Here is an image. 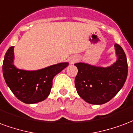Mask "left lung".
I'll return each instance as SVG.
<instances>
[{"label":"left lung","instance_id":"1","mask_svg":"<svg viewBox=\"0 0 133 133\" xmlns=\"http://www.w3.org/2000/svg\"><path fill=\"white\" fill-rule=\"evenodd\" d=\"M118 60L109 67H96L76 63L78 69L75 87L80 97L91 104H103L109 101L123 87L128 76V62L123 49L115 44Z\"/></svg>","mask_w":133,"mask_h":133}]
</instances>
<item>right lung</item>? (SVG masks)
I'll return each instance as SVG.
<instances>
[{"label":"right lung","mask_w":133,"mask_h":133,"mask_svg":"<svg viewBox=\"0 0 133 133\" xmlns=\"http://www.w3.org/2000/svg\"><path fill=\"white\" fill-rule=\"evenodd\" d=\"M14 46L8 49L3 64L5 81L13 94L25 103H35L44 101L51 91L52 80L55 75L68 66V63H59L40 70L17 69L13 65Z\"/></svg>","instance_id":"1"}]
</instances>
